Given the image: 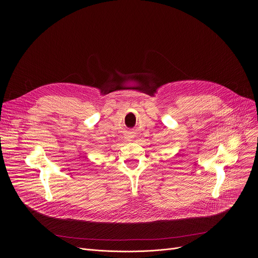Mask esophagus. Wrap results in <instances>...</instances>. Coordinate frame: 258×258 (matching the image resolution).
<instances>
[{
	"mask_svg": "<svg viewBox=\"0 0 258 258\" xmlns=\"http://www.w3.org/2000/svg\"><path fill=\"white\" fill-rule=\"evenodd\" d=\"M131 138H132V137H131Z\"/></svg>",
	"mask_w": 258,
	"mask_h": 258,
	"instance_id": "34e87169",
	"label": "esophagus"
}]
</instances>
